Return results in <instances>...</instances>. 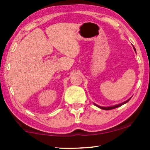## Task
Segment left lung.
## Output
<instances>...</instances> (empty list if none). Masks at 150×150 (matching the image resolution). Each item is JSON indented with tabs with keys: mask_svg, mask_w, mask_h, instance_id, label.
Listing matches in <instances>:
<instances>
[{
	"mask_svg": "<svg viewBox=\"0 0 150 150\" xmlns=\"http://www.w3.org/2000/svg\"><path fill=\"white\" fill-rule=\"evenodd\" d=\"M133 48H134V50L135 51V52H136V49H135V48L134 46H133ZM132 97L131 98H129L128 100H127L126 101H125V102H122V103H120V104H116V105H114V106H106V107H104V106H99V105H98V104H96V103H93L94 104V105H96V106H97V107H98V108H101V109H103V110H111V109H114V108H117V107H120V106H122L123 104H126V103H127V102H128L129 100H130L131 98H132Z\"/></svg>",
	"mask_w": 150,
	"mask_h": 150,
	"instance_id": "left-lung-1",
	"label": "left lung"
}]
</instances>
